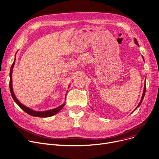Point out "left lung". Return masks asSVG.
I'll return each mask as SVG.
<instances>
[{
    "label": "left lung",
    "mask_w": 159,
    "mask_h": 159,
    "mask_svg": "<svg viewBox=\"0 0 159 159\" xmlns=\"http://www.w3.org/2000/svg\"><path fill=\"white\" fill-rule=\"evenodd\" d=\"M134 43H135V44H137L138 46H139V44H138V41H137V39H136V38H134ZM142 58H143V60L144 61V58H143V56L142 55ZM145 92H146V84H144V90H143V95H142V97H141V101H140V102H139V104L138 105V106L136 107V108L134 109V110L133 111V112L136 110V109L138 108V107H139V106L141 105V102H142V101H143V98H144V95H145Z\"/></svg>",
    "instance_id": "obj_1"
}]
</instances>
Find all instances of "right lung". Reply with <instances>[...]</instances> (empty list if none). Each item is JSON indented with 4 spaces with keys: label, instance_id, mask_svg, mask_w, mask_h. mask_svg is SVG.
<instances>
[{
    "label": "right lung",
    "instance_id": "right-lung-1",
    "mask_svg": "<svg viewBox=\"0 0 159 159\" xmlns=\"http://www.w3.org/2000/svg\"><path fill=\"white\" fill-rule=\"evenodd\" d=\"M18 52V51H17ZM17 52L15 54V58L14 60V62L12 64L11 67V70H10V80H9V89H10V92L12 95V97H13V100L15 101V102L18 105V106L22 109L23 110L26 112L27 113H28L29 115L33 116H35V117H42V118H46V117H50L52 116L57 113H58L61 109L63 108V107L65 105V103L62 104V105H60V106L54 108L53 109H50V110H47V111H34L33 109H30V107H28L27 106H25V105H23L22 103H21L18 99L16 98V97L15 95V93L13 92V82H12V72H13V69L15 66V60H16V55ZM70 86V84L69 85V87ZM67 94V93H66Z\"/></svg>",
    "mask_w": 159,
    "mask_h": 159
}]
</instances>
